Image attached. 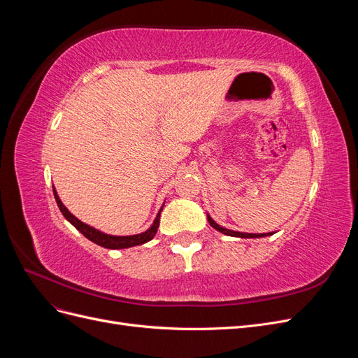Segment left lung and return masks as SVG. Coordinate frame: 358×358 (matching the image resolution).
Listing matches in <instances>:
<instances>
[{"instance_id":"left-lung-1","label":"left lung","mask_w":358,"mask_h":358,"mask_svg":"<svg viewBox=\"0 0 358 358\" xmlns=\"http://www.w3.org/2000/svg\"><path fill=\"white\" fill-rule=\"evenodd\" d=\"M208 221H209V224L213 227V229L215 230H218V231H221V233H224V234H227V236H233V237H245V239H246V237H248V239H251V237H254V239H255V237H264V236H272L273 233H264V234H251V233H241V231H233V230H229V229H224V227H221V225H218V224H216L212 218H210V216L208 215Z\"/></svg>"}]
</instances>
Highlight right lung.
Returning <instances> with one entry per match:
<instances>
[{
	"instance_id": "1",
	"label": "right lung",
	"mask_w": 358,
	"mask_h": 358,
	"mask_svg": "<svg viewBox=\"0 0 358 358\" xmlns=\"http://www.w3.org/2000/svg\"><path fill=\"white\" fill-rule=\"evenodd\" d=\"M53 196H55V200H57V204L59 210L62 212L64 218H66L67 221H70L76 229H78L86 239H90L91 242L100 245L103 248H107V249H124V248H131V246H137V245H142V243H146L149 242L150 239H154V236L157 234V230L159 227V213L162 210L158 212L157 218L152 224V227H150L149 230H146L145 233H140V234H134V236H110V234H106V233H101L99 230L92 229V227H90L88 224L82 222L80 220L76 218V216L73 213L69 212V209L66 208V206L62 204V201L59 200L58 194L55 191V188H53Z\"/></svg>"
}]
</instances>
